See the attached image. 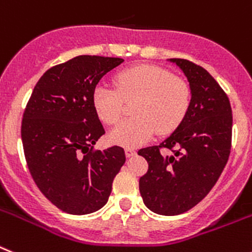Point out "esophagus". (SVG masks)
Returning a JSON list of instances; mask_svg holds the SVG:
<instances>
[{
	"mask_svg": "<svg viewBox=\"0 0 252 252\" xmlns=\"http://www.w3.org/2000/svg\"><path fill=\"white\" fill-rule=\"evenodd\" d=\"M136 155V151L133 149H126V158H132V156Z\"/></svg>",
	"mask_w": 252,
	"mask_h": 252,
	"instance_id": "34e87169",
	"label": "esophagus"
}]
</instances>
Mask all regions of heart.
Masks as SVG:
<instances>
[{
  "instance_id": "obj_1",
  "label": "heart",
  "mask_w": 252,
  "mask_h": 252,
  "mask_svg": "<svg viewBox=\"0 0 252 252\" xmlns=\"http://www.w3.org/2000/svg\"><path fill=\"white\" fill-rule=\"evenodd\" d=\"M116 90L97 84L92 103L97 115L109 126L119 122L124 103L134 100L133 118L122 122L111 133L116 145L134 149L147 142L156 130L168 133L178 126L189 105V87L182 78L155 65H137L115 77Z\"/></svg>"
}]
</instances>
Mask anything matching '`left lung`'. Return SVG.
Wrapping results in <instances>:
<instances>
[{
  "label": "left lung",
  "mask_w": 252,
  "mask_h": 252,
  "mask_svg": "<svg viewBox=\"0 0 252 252\" xmlns=\"http://www.w3.org/2000/svg\"><path fill=\"white\" fill-rule=\"evenodd\" d=\"M187 77L191 101L177 129L158 146L141 149L149 162L139 192L151 211L179 215L210 192L227 164L232 145L229 98L204 67L185 59H169ZM173 152L165 157L159 152Z\"/></svg>",
  "instance_id": "left-lung-1"
}]
</instances>
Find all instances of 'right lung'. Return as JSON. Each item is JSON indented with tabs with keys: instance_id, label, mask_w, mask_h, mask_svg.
Returning <instances> with one entry per match:
<instances>
[{
	"instance_id": "1",
	"label": "right lung",
	"mask_w": 252,
	"mask_h": 252,
	"mask_svg": "<svg viewBox=\"0 0 252 252\" xmlns=\"http://www.w3.org/2000/svg\"><path fill=\"white\" fill-rule=\"evenodd\" d=\"M123 61L82 55L52 66L37 82L23 114V149L32 178L67 214L102 208L126 162L119 146L94 150L105 129L92 103L97 83Z\"/></svg>"
}]
</instances>
